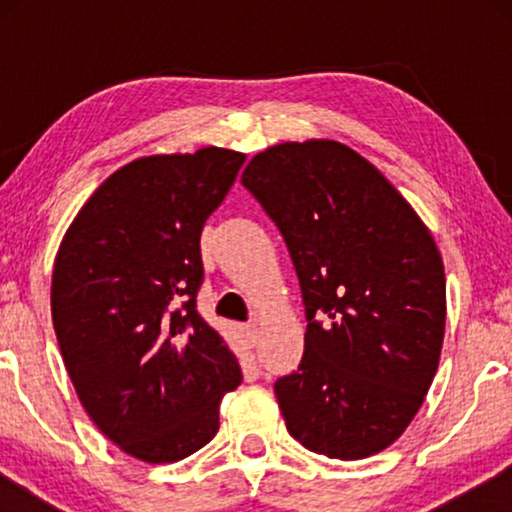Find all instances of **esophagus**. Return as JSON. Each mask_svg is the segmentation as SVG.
Wrapping results in <instances>:
<instances>
[{"label":"esophagus","mask_w":512,"mask_h":512,"mask_svg":"<svg viewBox=\"0 0 512 512\" xmlns=\"http://www.w3.org/2000/svg\"><path fill=\"white\" fill-rule=\"evenodd\" d=\"M242 335H244V340H247V345L254 347L256 340H258V328L254 324L242 326Z\"/></svg>","instance_id":"obj_1"}]
</instances>
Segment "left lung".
<instances>
[{"label":"left lung","mask_w":512,"mask_h":512,"mask_svg":"<svg viewBox=\"0 0 512 512\" xmlns=\"http://www.w3.org/2000/svg\"><path fill=\"white\" fill-rule=\"evenodd\" d=\"M242 184L275 221L305 305V354L279 377L286 429L366 459L408 429L438 370L445 270L429 228L366 158L331 139L251 158Z\"/></svg>","instance_id":"1"}]
</instances>
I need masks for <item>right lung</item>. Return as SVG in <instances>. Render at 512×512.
Here are the masks:
<instances>
[{"mask_svg":"<svg viewBox=\"0 0 512 512\" xmlns=\"http://www.w3.org/2000/svg\"><path fill=\"white\" fill-rule=\"evenodd\" d=\"M244 160L216 146L132 160L90 195L55 256L53 326L79 401L149 464L205 447L221 398L242 382L195 298L200 233Z\"/></svg>","mask_w":512,"mask_h":512,"instance_id":"1","label":"right lung"}]
</instances>
